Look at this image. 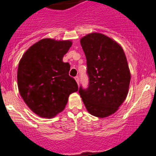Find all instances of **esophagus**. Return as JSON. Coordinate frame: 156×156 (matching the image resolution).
<instances>
[{"instance_id": "esophagus-1", "label": "esophagus", "mask_w": 156, "mask_h": 156, "mask_svg": "<svg viewBox=\"0 0 156 156\" xmlns=\"http://www.w3.org/2000/svg\"><path fill=\"white\" fill-rule=\"evenodd\" d=\"M75 80H76V83H78L79 84V83H80V77H79L78 76H76V77H75Z\"/></svg>"}]
</instances>
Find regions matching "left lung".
Here are the masks:
<instances>
[{"instance_id": "1", "label": "left lung", "mask_w": 156, "mask_h": 156, "mask_svg": "<svg viewBox=\"0 0 156 156\" xmlns=\"http://www.w3.org/2000/svg\"><path fill=\"white\" fill-rule=\"evenodd\" d=\"M86 58L89 85L79 93L88 112L98 118L115 113L128 93L130 73L122 48L101 33L80 40Z\"/></svg>"}]
</instances>
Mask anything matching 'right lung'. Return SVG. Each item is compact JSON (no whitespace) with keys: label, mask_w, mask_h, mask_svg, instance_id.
<instances>
[{"label":"right lung","mask_w":156,"mask_h":156,"mask_svg":"<svg viewBox=\"0 0 156 156\" xmlns=\"http://www.w3.org/2000/svg\"><path fill=\"white\" fill-rule=\"evenodd\" d=\"M72 42L44 38L25 52L18 66L20 93L28 107L41 118L62 112L69 95L77 92L76 80L69 76L70 65L63 62Z\"/></svg>","instance_id":"add662e5"}]
</instances>
